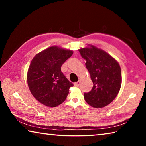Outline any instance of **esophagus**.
I'll return each instance as SVG.
<instances>
[{"label": "esophagus", "mask_w": 146, "mask_h": 146, "mask_svg": "<svg viewBox=\"0 0 146 146\" xmlns=\"http://www.w3.org/2000/svg\"><path fill=\"white\" fill-rule=\"evenodd\" d=\"M80 81L79 80V81H78V82L74 83V86H76V87H78V86L80 85Z\"/></svg>", "instance_id": "1"}]
</instances>
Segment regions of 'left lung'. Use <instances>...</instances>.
Returning a JSON list of instances; mask_svg holds the SVG:
<instances>
[{"mask_svg":"<svg viewBox=\"0 0 146 146\" xmlns=\"http://www.w3.org/2000/svg\"><path fill=\"white\" fill-rule=\"evenodd\" d=\"M86 60L93 86L90 92L84 94L88 104L95 108H104L112 102L119 93L122 85L120 66L110 54L88 44L78 49Z\"/></svg>","mask_w":146,"mask_h":146,"instance_id":"left-lung-1","label":"left lung"}]
</instances>
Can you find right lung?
Masks as SVG:
<instances>
[{"label":"right lung","mask_w":146,"mask_h":146,"mask_svg":"<svg viewBox=\"0 0 146 146\" xmlns=\"http://www.w3.org/2000/svg\"><path fill=\"white\" fill-rule=\"evenodd\" d=\"M73 51L53 46L32 59L27 73V82L33 97L48 107H56L66 100L73 84L61 71V66Z\"/></svg>","instance_id":"1"}]
</instances>
